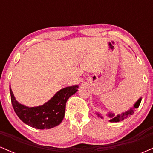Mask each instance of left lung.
Instances as JSON below:
<instances>
[{
    "instance_id": "left-lung-1",
    "label": "left lung",
    "mask_w": 153,
    "mask_h": 153,
    "mask_svg": "<svg viewBox=\"0 0 153 153\" xmlns=\"http://www.w3.org/2000/svg\"><path fill=\"white\" fill-rule=\"evenodd\" d=\"M141 100H142V99L140 98V99H139L136 103H135V104L134 105V107H133V108H130V109H129V111L124 112V113H122V114H118L117 116H116V117H114V114H108V117H109L111 118L109 122H121V121L124 120V119L127 118L129 116L132 115L133 114H134V108H137L139 106H140V103H141ZM96 115H98L99 117H101V118H102V117H101V116L100 115L99 113L96 114Z\"/></svg>"
}]
</instances>
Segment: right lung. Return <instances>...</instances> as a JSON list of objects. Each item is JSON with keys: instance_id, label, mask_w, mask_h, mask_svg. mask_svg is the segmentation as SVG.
<instances>
[{"instance_id": "add662e5", "label": "right lung", "mask_w": 153, "mask_h": 153, "mask_svg": "<svg viewBox=\"0 0 153 153\" xmlns=\"http://www.w3.org/2000/svg\"><path fill=\"white\" fill-rule=\"evenodd\" d=\"M78 85L66 87L59 91L42 106L27 107L15 99L10 87L12 106L19 118L31 127L39 129H51L62 122L68 99L78 91Z\"/></svg>"}]
</instances>
